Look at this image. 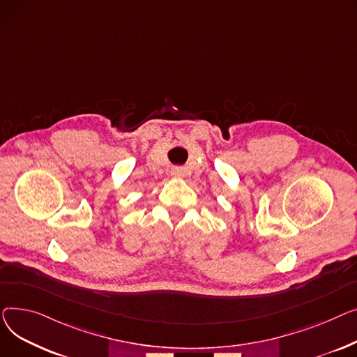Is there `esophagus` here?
I'll return each instance as SVG.
<instances>
[{"instance_id": "obj_1", "label": "esophagus", "mask_w": 357, "mask_h": 357, "mask_svg": "<svg viewBox=\"0 0 357 357\" xmlns=\"http://www.w3.org/2000/svg\"><path fill=\"white\" fill-rule=\"evenodd\" d=\"M172 176H173L174 178H180V177L184 176V170L180 169V167H176V169L172 170Z\"/></svg>"}]
</instances>
